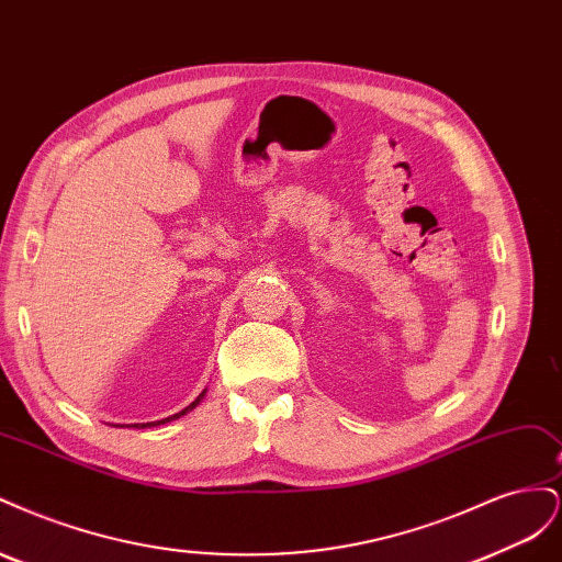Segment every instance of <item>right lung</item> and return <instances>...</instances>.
I'll return each mask as SVG.
<instances>
[{
    "label": "right lung",
    "mask_w": 562,
    "mask_h": 562,
    "mask_svg": "<svg viewBox=\"0 0 562 562\" xmlns=\"http://www.w3.org/2000/svg\"><path fill=\"white\" fill-rule=\"evenodd\" d=\"M203 394H206V391H203ZM203 394H199V398H196L194 403H190V405H187L182 413H178V415H171V417H166V419H161V422H149V424H151V427H155V424H164V422H171V419H178V417H180V415H184V413H190V411H192V407H196V403H199V401L203 398ZM149 424H140V427H149ZM133 427H138V424H133Z\"/></svg>",
    "instance_id": "right-lung-1"
}]
</instances>
